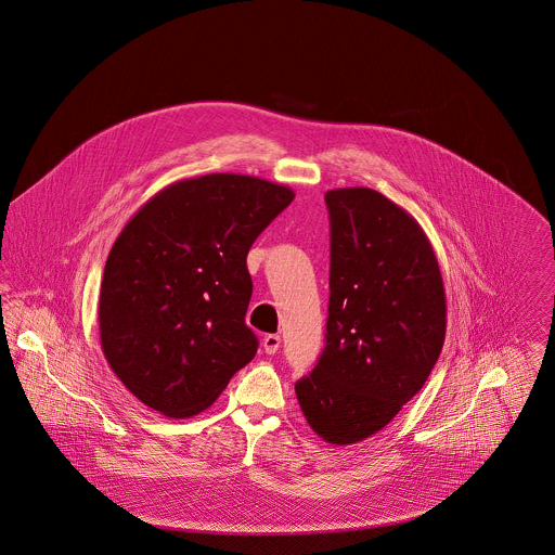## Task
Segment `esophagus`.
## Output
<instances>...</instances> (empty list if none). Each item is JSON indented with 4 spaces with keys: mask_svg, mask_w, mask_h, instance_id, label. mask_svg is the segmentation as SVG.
Instances as JSON below:
<instances>
[{
    "mask_svg": "<svg viewBox=\"0 0 555 555\" xmlns=\"http://www.w3.org/2000/svg\"><path fill=\"white\" fill-rule=\"evenodd\" d=\"M279 347H281V335H266V353H276V351H279Z\"/></svg>",
    "mask_w": 555,
    "mask_h": 555,
    "instance_id": "obj_1",
    "label": "esophagus"
}]
</instances>
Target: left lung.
Here are the masks:
<instances>
[{"mask_svg": "<svg viewBox=\"0 0 555 555\" xmlns=\"http://www.w3.org/2000/svg\"><path fill=\"white\" fill-rule=\"evenodd\" d=\"M326 345L295 383L318 437L351 446L383 430L423 389L446 341L441 270L423 227L369 186L331 189Z\"/></svg>", "mask_w": 555, "mask_h": 555, "instance_id": "obj_1", "label": "left lung"}]
</instances>
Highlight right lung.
Masks as SVG:
<instances>
[{
    "label": "right lung",
    "instance_id": "right-lung-1",
    "mask_svg": "<svg viewBox=\"0 0 555 555\" xmlns=\"http://www.w3.org/2000/svg\"><path fill=\"white\" fill-rule=\"evenodd\" d=\"M293 197L258 177L204 175L164 186L125 224L98 318L109 369L141 403L191 418L254 360L247 251Z\"/></svg>",
    "mask_w": 555,
    "mask_h": 555
}]
</instances>
